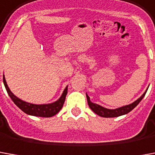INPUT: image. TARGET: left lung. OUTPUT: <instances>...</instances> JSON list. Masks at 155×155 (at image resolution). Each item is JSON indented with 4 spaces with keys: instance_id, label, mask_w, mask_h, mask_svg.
<instances>
[{
    "instance_id": "8db88e82",
    "label": "left lung",
    "mask_w": 155,
    "mask_h": 155,
    "mask_svg": "<svg viewBox=\"0 0 155 155\" xmlns=\"http://www.w3.org/2000/svg\"><path fill=\"white\" fill-rule=\"evenodd\" d=\"M147 90H148V89H147ZM146 92H147V91L138 98V100L135 101L134 102H133V103L130 104V105L124 106V107L117 108V109H113V110L107 109V108L101 107L100 105H97V104L91 102V100H90V97H89L87 94H86V98H87V102H88L89 107H90V108H91L96 114H97L98 116H100V117H119V116L124 115V114H127V113L130 112V111H132L134 108L136 107L137 105L141 101L142 99H143V98L144 97V96H145Z\"/></svg>"
}]
</instances>
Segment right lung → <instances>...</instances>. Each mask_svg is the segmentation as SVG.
Wrapping results in <instances>:
<instances>
[{
    "mask_svg": "<svg viewBox=\"0 0 155 155\" xmlns=\"http://www.w3.org/2000/svg\"><path fill=\"white\" fill-rule=\"evenodd\" d=\"M3 82H4L6 91H7L8 95L11 97V99L12 100V101L17 105L18 107L21 109V111H24L25 113H27L28 115L42 117H51L53 116L56 115L61 110L63 105L64 103L65 97H66L67 95V91H68V88L66 87L64 89L61 97L54 103L44 104V105H35V104H31L28 103V102H26V101H23L21 99L17 98L15 95H13V93L10 91L9 87L6 84V79L4 77V75H3Z\"/></svg>",
    "mask_w": 155,
    "mask_h": 155,
    "instance_id": "add662e5",
    "label": "right lung"
}]
</instances>
